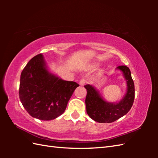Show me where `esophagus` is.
Here are the masks:
<instances>
[{
	"instance_id": "1",
	"label": "esophagus",
	"mask_w": 158,
	"mask_h": 158,
	"mask_svg": "<svg viewBox=\"0 0 158 158\" xmlns=\"http://www.w3.org/2000/svg\"><path fill=\"white\" fill-rule=\"evenodd\" d=\"M85 82H86L85 79H82L81 81H79V85H84L85 84Z\"/></svg>"
}]
</instances>
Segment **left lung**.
<instances>
[{"instance_id":"obj_1","label":"left lung","mask_w":158,"mask_h":158,"mask_svg":"<svg viewBox=\"0 0 158 158\" xmlns=\"http://www.w3.org/2000/svg\"><path fill=\"white\" fill-rule=\"evenodd\" d=\"M122 71L127 81V93L124 98L117 103L105 101L98 92L92 85H84L87 89L85 98L86 110L88 115L97 122L111 123L128 113L135 100V83L131 76L130 70L126 66L117 68Z\"/></svg>"}]
</instances>
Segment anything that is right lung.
Returning <instances> with one entry per match:
<instances>
[{
	"instance_id": "add662e5",
	"label": "right lung",
	"mask_w": 158,
	"mask_h": 158,
	"mask_svg": "<svg viewBox=\"0 0 158 158\" xmlns=\"http://www.w3.org/2000/svg\"><path fill=\"white\" fill-rule=\"evenodd\" d=\"M79 84L64 81L46 69L41 53L30 60L20 77L19 96L30 115L41 120H52L65 111Z\"/></svg>"
}]
</instances>
